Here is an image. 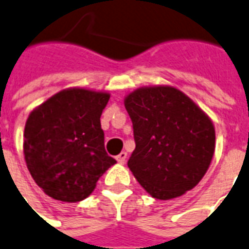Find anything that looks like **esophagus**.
I'll return each instance as SVG.
<instances>
[{
	"label": "esophagus",
	"mask_w": 249,
	"mask_h": 249,
	"mask_svg": "<svg viewBox=\"0 0 249 249\" xmlns=\"http://www.w3.org/2000/svg\"><path fill=\"white\" fill-rule=\"evenodd\" d=\"M116 159H117V161H118V163L123 164V163H124V161H126V159H127V153L122 151V153H121L120 155H117Z\"/></svg>",
	"instance_id": "esophagus-1"
}]
</instances>
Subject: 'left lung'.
<instances>
[{
    "label": "left lung",
    "mask_w": 249,
    "mask_h": 249,
    "mask_svg": "<svg viewBox=\"0 0 249 249\" xmlns=\"http://www.w3.org/2000/svg\"><path fill=\"white\" fill-rule=\"evenodd\" d=\"M124 107L136 142L127 165L143 190L158 200H172L196 187L215 151L210 117L169 85L133 90Z\"/></svg>",
    "instance_id": "8db88e82"
}]
</instances>
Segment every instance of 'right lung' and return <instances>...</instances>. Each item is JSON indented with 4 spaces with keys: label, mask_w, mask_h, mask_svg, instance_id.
<instances>
[{
    "label": "right lung",
    "mask_w": 249,
    "mask_h": 249,
    "mask_svg": "<svg viewBox=\"0 0 249 249\" xmlns=\"http://www.w3.org/2000/svg\"><path fill=\"white\" fill-rule=\"evenodd\" d=\"M109 98L107 91L69 88L30 112L24 157L34 182L49 197L63 202L84 200L117 163L104 149L100 126Z\"/></svg>",
    "instance_id": "right-lung-1"
}]
</instances>
